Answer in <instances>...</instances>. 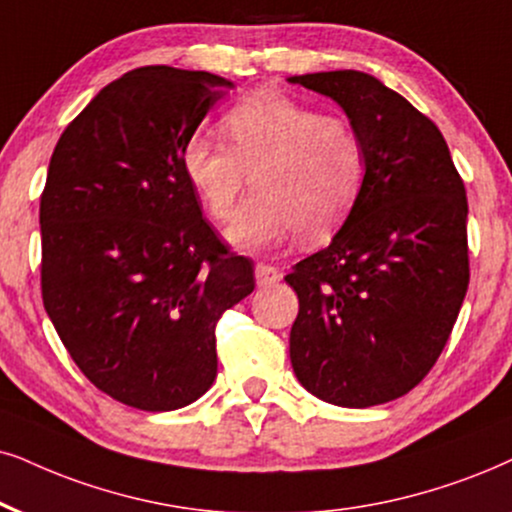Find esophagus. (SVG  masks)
Segmentation results:
<instances>
[{"label":"esophagus","instance_id":"esophagus-1","mask_svg":"<svg viewBox=\"0 0 512 512\" xmlns=\"http://www.w3.org/2000/svg\"><path fill=\"white\" fill-rule=\"evenodd\" d=\"M255 278H257V286H274L276 281H281V271L271 264L257 262L255 264Z\"/></svg>","mask_w":512,"mask_h":512}]
</instances>
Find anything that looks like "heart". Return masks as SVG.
Returning a JSON list of instances; mask_svg holds the SVG:
<instances>
[{"label": "heart", "mask_w": 512, "mask_h": 512, "mask_svg": "<svg viewBox=\"0 0 512 512\" xmlns=\"http://www.w3.org/2000/svg\"><path fill=\"white\" fill-rule=\"evenodd\" d=\"M219 132L226 146L200 134L186 141L181 170L212 219L231 215L250 174L255 193L224 231L234 248H278L295 234L321 243L345 222L366 170L349 120L260 89L222 115Z\"/></svg>", "instance_id": "heart-1"}]
</instances>
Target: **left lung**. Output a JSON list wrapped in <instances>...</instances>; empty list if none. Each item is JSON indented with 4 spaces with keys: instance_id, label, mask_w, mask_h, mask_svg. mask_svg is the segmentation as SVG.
Here are the masks:
<instances>
[{
    "instance_id": "obj_1",
    "label": "left lung",
    "mask_w": 512,
    "mask_h": 512,
    "mask_svg": "<svg viewBox=\"0 0 512 512\" xmlns=\"http://www.w3.org/2000/svg\"><path fill=\"white\" fill-rule=\"evenodd\" d=\"M345 111L366 148L364 184L340 231L286 283L300 312L290 364L314 397L385 404L428 375L468 290V200L435 122L378 77H288Z\"/></svg>"
}]
</instances>
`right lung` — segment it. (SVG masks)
Here are the masks:
<instances>
[{"instance_id": "right-lung-1", "label": "right lung", "mask_w": 512, "mask_h": 512, "mask_svg": "<svg viewBox=\"0 0 512 512\" xmlns=\"http://www.w3.org/2000/svg\"><path fill=\"white\" fill-rule=\"evenodd\" d=\"M234 82L129 70L66 127L40 203L42 300L92 383L141 411H174L217 378L215 326L255 290L203 219L181 151Z\"/></svg>"}]
</instances>
